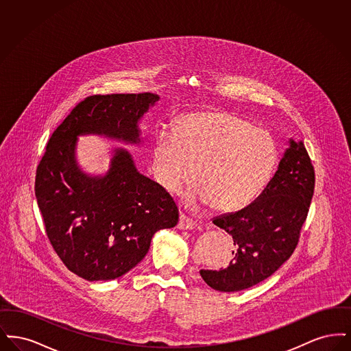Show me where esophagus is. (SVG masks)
I'll list each match as a JSON object with an SVG mask.
<instances>
[{"mask_svg": "<svg viewBox=\"0 0 351 351\" xmlns=\"http://www.w3.org/2000/svg\"><path fill=\"white\" fill-rule=\"evenodd\" d=\"M197 225L199 223L195 219H192V218H189L185 215H180V218H179V228L180 229H196Z\"/></svg>", "mask_w": 351, "mask_h": 351, "instance_id": "1", "label": "esophagus"}]
</instances>
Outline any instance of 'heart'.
Masks as SVG:
<instances>
[{"mask_svg": "<svg viewBox=\"0 0 351 351\" xmlns=\"http://www.w3.org/2000/svg\"><path fill=\"white\" fill-rule=\"evenodd\" d=\"M278 163L271 134L222 112L191 113L179 118L175 133L159 134L154 143L151 171L166 192L186 195L192 205L232 212L254 200L268 183Z\"/></svg>", "mask_w": 351, "mask_h": 351, "instance_id": "heart-1", "label": "heart"}]
</instances>
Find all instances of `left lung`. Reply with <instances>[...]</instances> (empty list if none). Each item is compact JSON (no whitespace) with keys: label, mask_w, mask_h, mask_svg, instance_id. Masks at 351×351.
<instances>
[{"label":"left lung","mask_w":351,"mask_h":351,"mask_svg":"<svg viewBox=\"0 0 351 351\" xmlns=\"http://www.w3.org/2000/svg\"><path fill=\"white\" fill-rule=\"evenodd\" d=\"M315 168L302 142L291 141L262 193L238 212L213 219L233 237L229 266L201 269L213 289L237 292L271 276L293 254L315 192Z\"/></svg>","instance_id":"left-lung-1"}]
</instances>
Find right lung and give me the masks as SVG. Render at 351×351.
Wrapping results in <instances>:
<instances>
[{
  "mask_svg": "<svg viewBox=\"0 0 351 351\" xmlns=\"http://www.w3.org/2000/svg\"><path fill=\"white\" fill-rule=\"evenodd\" d=\"M156 93L95 95L80 101L52 133L36 167L35 196L51 246L85 280H112L135 267L160 229L173 228L179 209L160 185L141 175L118 149L102 178L76 166L80 134L139 142L138 121Z\"/></svg>",
  "mask_w": 351,
  "mask_h": 351,
  "instance_id": "right-lung-1",
  "label": "right lung"
}]
</instances>
